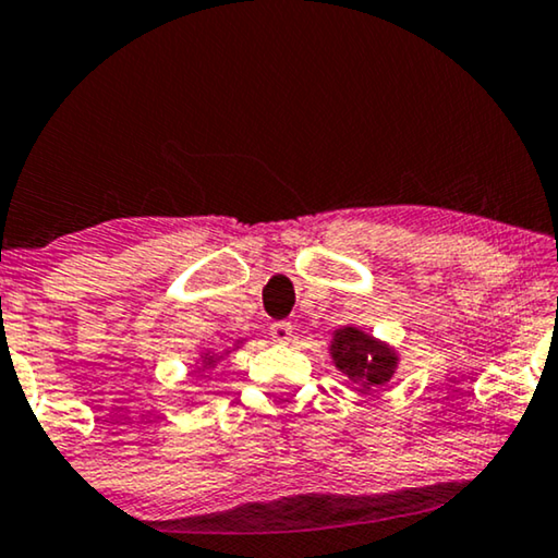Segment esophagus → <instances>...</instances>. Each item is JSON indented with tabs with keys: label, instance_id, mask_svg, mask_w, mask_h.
I'll list each match as a JSON object with an SVG mask.
<instances>
[{
	"label": "esophagus",
	"instance_id": "obj_1",
	"mask_svg": "<svg viewBox=\"0 0 558 558\" xmlns=\"http://www.w3.org/2000/svg\"><path fill=\"white\" fill-rule=\"evenodd\" d=\"M292 330H294V327L289 323H274L269 327V335H271L274 342H289V340H292Z\"/></svg>",
	"mask_w": 558,
	"mask_h": 558
}]
</instances>
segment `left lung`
<instances>
[{
  "label": "left lung",
  "mask_w": 558,
  "mask_h": 558,
  "mask_svg": "<svg viewBox=\"0 0 558 558\" xmlns=\"http://www.w3.org/2000/svg\"><path fill=\"white\" fill-rule=\"evenodd\" d=\"M330 355L335 365L353 384H363V388L386 386L396 373V363H399V355L391 348L373 340L357 327H342L332 335Z\"/></svg>",
  "instance_id": "obj_1"
}]
</instances>
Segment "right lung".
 Masks as SVG:
<instances>
[{"label": "right lung", "instance_id": "right-lung-1", "mask_svg": "<svg viewBox=\"0 0 558 558\" xmlns=\"http://www.w3.org/2000/svg\"><path fill=\"white\" fill-rule=\"evenodd\" d=\"M216 361H218V357L213 355V353H205V355H203V365H213Z\"/></svg>", "mask_w": 558, "mask_h": 558}]
</instances>
